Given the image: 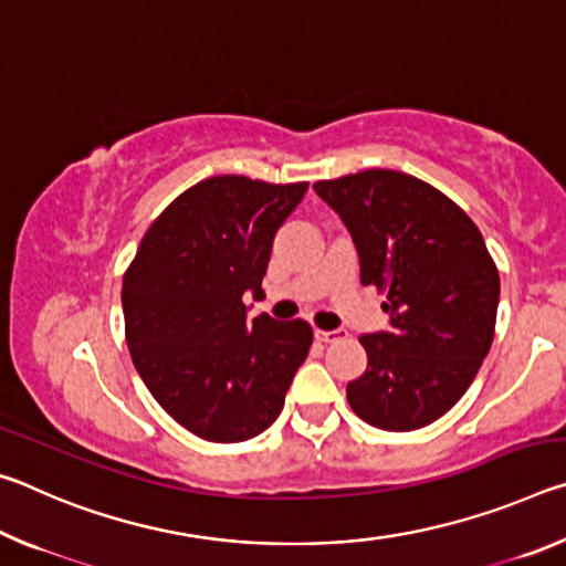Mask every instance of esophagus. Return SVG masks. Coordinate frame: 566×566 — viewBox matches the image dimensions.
Masks as SVG:
<instances>
[{
  "label": "esophagus",
  "mask_w": 566,
  "mask_h": 566,
  "mask_svg": "<svg viewBox=\"0 0 566 566\" xmlns=\"http://www.w3.org/2000/svg\"><path fill=\"white\" fill-rule=\"evenodd\" d=\"M314 337H317V339H319V342H324V344H332V342L347 339V329H332V332L317 329V332H314Z\"/></svg>",
  "instance_id": "esophagus-1"
}]
</instances>
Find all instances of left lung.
Returning a JSON list of instances; mask_svg holds the SVG:
<instances>
[{"mask_svg":"<svg viewBox=\"0 0 566 566\" xmlns=\"http://www.w3.org/2000/svg\"><path fill=\"white\" fill-rule=\"evenodd\" d=\"M314 191L342 217L364 286L385 294L389 329L359 337L367 371L347 385L354 415L411 432L447 415L490 354L500 272L476 224L405 171L364 169Z\"/></svg>","mask_w":566,"mask_h":566,"instance_id":"8db88e82","label":"left lung"}]
</instances>
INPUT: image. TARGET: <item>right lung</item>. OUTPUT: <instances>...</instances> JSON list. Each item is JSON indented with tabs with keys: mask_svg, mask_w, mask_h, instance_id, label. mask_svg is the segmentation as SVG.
<instances>
[{
	"mask_svg": "<svg viewBox=\"0 0 566 566\" xmlns=\"http://www.w3.org/2000/svg\"><path fill=\"white\" fill-rule=\"evenodd\" d=\"M306 181L209 177L161 212L122 282L134 367L161 409L207 442L262 434L312 347L304 319H247L262 294L276 229Z\"/></svg>",
	"mask_w": 566,
	"mask_h": 566,
	"instance_id": "add662e5",
	"label": "right lung"
}]
</instances>
